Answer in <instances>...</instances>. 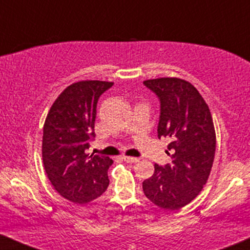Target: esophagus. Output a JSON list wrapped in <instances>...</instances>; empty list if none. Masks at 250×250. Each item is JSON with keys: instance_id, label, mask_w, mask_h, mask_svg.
Instances as JSON below:
<instances>
[{"instance_id": "esophagus-1", "label": "esophagus", "mask_w": 250, "mask_h": 250, "mask_svg": "<svg viewBox=\"0 0 250 250\" xmlns=\"http://www.w3.org/2000/svg\"><path fill=\"white\" fill-rule=\"evenodd\" d=\"M122 159L125 160V161L127 162V163H131V165H134V163H137V162L140 161V160L137 159V157H130V156H123Z\"/></svg>"}]
</instances>
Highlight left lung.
I'll use <instances>...</instances> for the list:
<instances>
[{
    "label": "left lung",
    "mask_w": 250,
    "mask_h": 250,
    "mask_svg": "<svg viewBox=\"0 0 250 250\" xmlns=\"http://www.w3.org/2000/svg\"><path fill=\"white\" fill-rule=\"evenodd\" d=\"M160 101L157 136L168 137L170 163L155 165L143 193L160 208L175 210L191 202L213 167L216 136L210 110L191 83L176 77L143 82Z\"/></svg>",
    "instance_id": "8db88e82"
}]
</instances>
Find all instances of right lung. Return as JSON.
<instances>
[{"mask_svg":"<svg viewBox=\"0 0 250 250\" xmlns=\"http://www.w3.org/2000/svg\"><path fill=\"white\" fill-rule=\"evenodd\" d=\"M113 82L81 81L70 84L51 105L42 139L45 173L55 190L71 202L88 203L107 190L113 160L89 155L95 139L96 107Z\"/></svg>","mask_w":250,"mask_h":250,"instance_id":"1","label":"right lung"}]
</instances>
